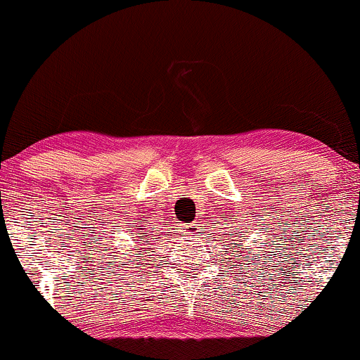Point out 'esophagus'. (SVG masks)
Returning a JSON list of instances; mask_svg holds the SVG:
<instances>
[{"label": "esophagus", "mask_w": 360, "mask_h": 360, "mask_svg": "<svg viewBox=\"0 0 360 360\" xmlns=\"http://www.w3.org/2000/svg\"><path fill=\"white\" fill-rule=\"evenodd\" d=\"M200 232V224L198 222H193V224H186L181 227V234L188 236V238H191V236H196Z\"/></svg>", "instance_id": "esophagus-1"}]
</instances>
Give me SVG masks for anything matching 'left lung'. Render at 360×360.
Returning a JSON list of instances; mask_svg holds the SVG:
<instances>
[{
    "instance_id": "left-lung-1",
    "label": "left lung",
    "mask_w": 360,
    "mask_h": 360,
    "mask_svg": "<svg viewBox=\"0 0 360 360\" xmlns=\"http://www.w3.org/2000/svg\"><path fill=\"white\" fill-rule=\"evenodd\" d=\"M231 236H234V234H231Z\"/></svg>"
}]
</instances>
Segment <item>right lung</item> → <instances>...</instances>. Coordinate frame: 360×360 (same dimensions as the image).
Returning <instances> with one entry per match:
<instances>
[{"label": "right lung", "instance_id": "right-lung-1", "mask_svg": "<svg viewBox=\"0 0 360 360\" xmlns=\"http://www.w3.org/2000/svg\"><path fill=\"white\" fill-rule=\"evenodd\" d=\"M141 224H143V220H138L136 227H143V225H141ZM145 227H147V225H145ZM147 243H148V240H147Z\"/></svg>", "mask_w": 360, "mask_h": 360}]
</instances>
